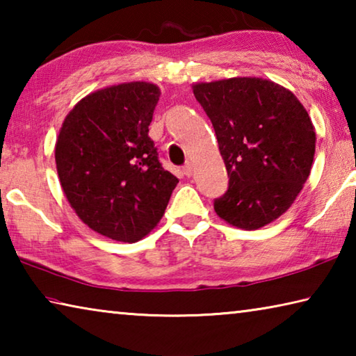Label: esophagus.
Instances as JSON below:
<instances>
[{
  "instance_id": "esophagus-1",
  "label": "esophagus",
  "mask_w": 356,
  "mask_h": 356,
  "mask_svg": "<svg viewBox=\"0 0 356 356\" xmlns=\"http://www.w3.org/2000/svg\"><path fill=\"white\" fill-rule=\"evenodd\" d=\"M193 171H195V165H193L191 161H188V163L184 166V174H185L186 177H191L193 176Z\"/></svg>"
}]
</instances>
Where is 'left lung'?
<instances>
[{
	"mask_svg": "<svg viewBox=\"0 0 356 356\" xmlns=\"http://www.w3.org/2000/svg\"><path fill=\"white\" fill-rule=\"evenodd\" d=\"M191 89L212 120L229 176L216 215L243 231L270 225L311 174L316 129L308 111L292 91L261 76L201 81Z\"/></svg>",
	"mask_w": 356,
	"mask_h": 356,
	"instance_id": "left-lung-1",
	"label": "left lung"
}]
</instances>
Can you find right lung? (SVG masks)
I'll use <instances>...</instances> for the list:
<instances>
[{
	"label": "right lung",
	"instance_id": "right-lung-1",
	"mask_svg": "<svg viewBox=\"0 0 356 356\" xmlns=\"http://www.w3.org/2000/svg\"><path fill=\"white\" fill-rule=\"evenodd\" d=\"M160 94L147 81L97 89L72 108L56 138L58 177L70 207L116 242L146 237L179 184L147 135Z\"/></svg>",
	"mask_w": 356,
	"mask_h": 356
}]
</instances>
